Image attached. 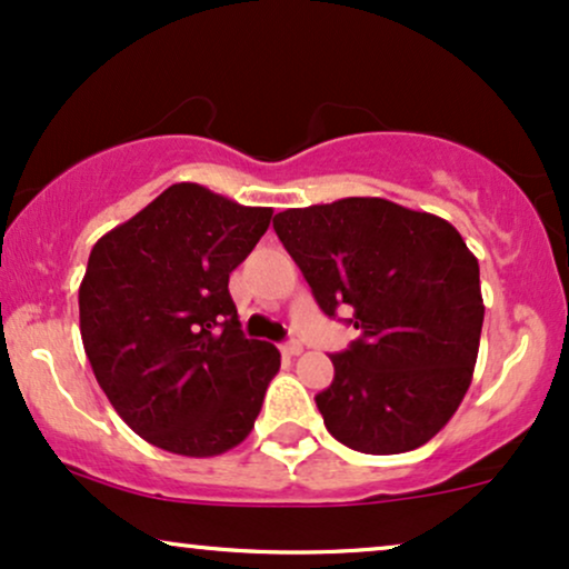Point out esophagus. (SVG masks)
Masks as SVG:
<instances>
[{
    "instance_id": "1",
    "label": "esophagus",
    "mask_w": 569,
    "mask_h": 569,
    "mask_svg": "<svg viewBox=\"0 0 569 569\" xmlns=\"http://www.w3.org/2000/svg\"><path fill=\"white\" fill-rule=\"evenodd\" d=\"M279 350H282L284 359H296V356L303 353V346H300V342H296V340H290V342H284V346Z\"/></svg>"
}]
</instances>
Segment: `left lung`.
I'll return each mask as SVG.
<instances>
[{
  "mask_svg": "<svg viewBox=\"0 0 569 569\" xmlns=\"http://www.w3.org/2000/svg\"><path fill=\"white\" fill-rule=\"evenodd\" d=\"M273 231L327 317L359 329L329 356L327 430L361 453H403L443 430L472 382L486 306L478 258L451 223L382 198L277 213Z\"/></svg>",
  "mask_w": 569,
  "mask_h": 569,
  "instance_id": "obj_1",
  "label": "left lung"
}]
</instances>
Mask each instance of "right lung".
Here are the masks:
<instances>
[{"instance_id": "obj_1", "label": "right lung", "mask_w": 569, "mask_h": 569, "mask_svg": "<svg viewBox=\"0 0 569 569\" xmlns=\"http://www.w3.org/2000/svg\"><path fill=\"white\" fill-rule=\"evenodd\" d=\"M271 213L181 181L91 248L79 287L83 350L147 443L202 459L240 446L256 425L279 350L242 335L229 273Z\"/></svg>"}]
</instances>
